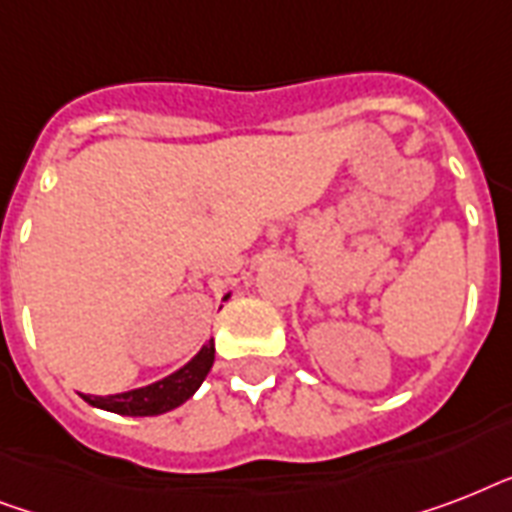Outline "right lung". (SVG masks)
<instances>
[{
  "label": "right lung",
  "mask_w": 512,
  "mask_h": 512,
  "mask_svg": "<svg viewBox=\"0 0 512 512\" xmlns=\"http://www.w3.org/2000/svg\"><path fill=\"white\" fill-rule=\"evenodd\" d=\"M212 364H215V342L209 340L183 369H177L175 374L154 382V385L127 390V393H116V396H87V393H79V396L87 404L106 409V412L127 414V417H154V414L170 412V409L180 406L183 401H188L199 390Z\"/></svg>",
  "instance_id": "1"
}]
</instances>
